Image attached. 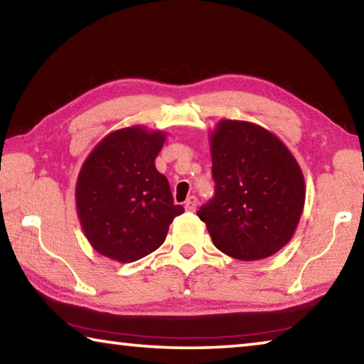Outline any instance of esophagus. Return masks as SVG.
Listing matches in <instances>:
<instances>
[{"label": "esophagus", "mask_w": 364, "mask_h": 364, "mask_svg": "<svg viewBox=\"0 0 364 364\" xmlns=\"http://www.w3.org/2000/svg\"><path fill=\"white\" fill-rule=\"evenodd\" d=\"M184 208H186L188 212H196L197 208V197L196 196H189L186 202H184Z\"/></svg>", "instance_id": "obj_1"}]
</instances>
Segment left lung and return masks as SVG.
I'll list each match as a JSON object with an SVG mask.
<instances>
[{
	"instance_id": "obj_1",
	"label": "left lung",
	"mask_w": 364,
	"mask_h": 364,
	"mask_svg": "<svg viewBox=\"0 0 364 364\" xmlns=\"http://www.w3.org/2000/svg\"><path fill=\"white\" fill-rule=\"evenodd\" d=\"M215 196L197 210L213 244L244 262L271 257L291 241L305 204L304 173L263 127L221 120L210 136Z\"/></svg>"
}]
</instances>
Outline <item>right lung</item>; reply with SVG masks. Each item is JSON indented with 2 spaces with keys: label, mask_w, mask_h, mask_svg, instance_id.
<instances>
[{
  "label": "right lung",
  "mask_w": 364,
  "mask_h": 364,
  "mask_svg": "<svg viewBox=\"0 0 364 364\" xmlns=\"http://www.w3.org/2000/svg\"><path fill=\"white\" fill-rule=\"evenodd\" d=\"M165 133L134 125L107 134L82 165L75 199L80 225L96 252L132 263L157 250L184 212L156 168Z\"/></svg>",
  "instance_id": "right-lung-1"
}]
</instances>
